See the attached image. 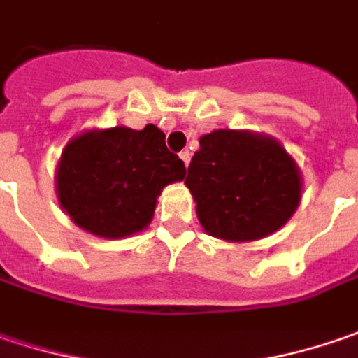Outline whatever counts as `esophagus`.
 I'll use <instances>...</instances> for the list:
<instances>
[{
  "instance_id": "esophagus-1",
  "label": "esophagus",
  "mask_w": 358,
  "mask_h": 358,
  "mask_svg": "<svg viewBox=\"0 0 358 358\" xmlns=\"http://www.w3.org/2000/svg\"><path fill=\"white\" fill-rule=\"evenodd\" d=\"M180 158H182L184 166H188V164H190V158H192V154H190L188 150H184V152H180Z\"/></svg>"
}]
</instances>
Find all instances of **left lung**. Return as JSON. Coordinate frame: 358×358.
I'll use <instances>...</instances> for the list:
<instances>
[{"mask_svg": "<svg viewBox=\"0 0 358 358\" xmlns=\"http://www.w3.org/2000/svg\"><path fill=\"white\" fill-rule=\"evenodd\" d=\"M210 236L230 242L264 238L288 222L301 202L296 162L274 138L214 130L200 138L184 180Z\"/></svg>", "mask_w": 358, "mask_h": 358, "instance_id": "8db88e82", "label": "left lung"}]
</instances>
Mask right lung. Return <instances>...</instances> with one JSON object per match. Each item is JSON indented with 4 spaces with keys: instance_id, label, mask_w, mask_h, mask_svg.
I'll list each match as a JSON object with an SVG mask.
<instances>
[{
    "instance_id": "right-lung-1",
    "label": "right lung",
    "mask_w": 358,
    "mask_h": 358,
    "mask_svg": "<svg viewBox=\"0 0 358 358\" xmlns=\"http://www.w3.org/2000/svg\"><path fill=\"white\" fill-rule=\"evenodd\" d=\"M154 124L87 130L68 142L55 194L73 224L101 238H124L150 224L164 186L186 176Z\"/></svg>"
}]
</instances>
